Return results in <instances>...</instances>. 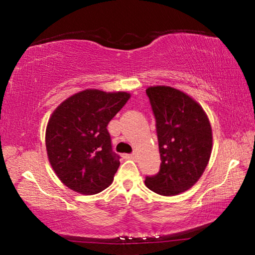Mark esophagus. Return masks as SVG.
<instances>
[{
  "instance_id": "1",
  "label": "esophagus",
  "mask_w": 255,
  "mask_h": 255,
  "mask_svg": "<svg viewBox=\"0 0 255 255\" xmlns=\"http://www.w3.org/2000/svg\"><path fill=\"white\" fill-rule=\"evenodd\" d=\"M125 158L127 159H131V160H134L137 158V154H134V153H132V154H125Z\"/></svg>"
}]
</instances>
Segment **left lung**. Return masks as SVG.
<instances>
[{
	"label": "left lung",
	"instance_id": "obj_1",
	"mask_svg": "<svg viewBox=\"0 0 255 255\" xmlns=\"http://www.w3.org/2000/svg\"><path fill=\"white\" fill-rule=\"evenodd\" d=\"M156 121L159 173L147 176L146 187L162 196L190 189L207 168L212 151L210 121L188 94L169 86L146 89Z\"/></svg>",
	"mask_w": 255,
	"mask_h": 255
}]
</instances>
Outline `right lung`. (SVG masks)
I'll return each mask as SVG.
<instances>
[{"label":"right lung","mask_w":255,"mask_h":255,"mask_svg":"<svg viewBox=\"0 0 255 255\" xmlns=\"http://www.w3.org/2000/svg\"><path fill=\"white\" fill-rule=\"evenodd\" d=\"M130 97L127 92L86 89L52 113L45 133L47 158L69 189L95 195L113 183L121 162L107 127Z\"/></svg>","instance_id":"obj_1"}]
</instances>
